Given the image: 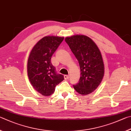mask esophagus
<instances>
[{"instance_id": "esophagus-1", "label": "esophagus", "mask_w": 131, "mask_h": 131, "mask_svg": "<svg viewBox=\"0 0 131 131\" xmlns=\"http://www.w3.org/2000/svg\"><path fill=\"white\" fill-rule=\"evenodd\" d=\"M64 79H68L70 78V75H64Z\"/></svg>"}]
</instances>
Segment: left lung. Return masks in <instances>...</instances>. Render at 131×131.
Listing matches in <instances>:
<instances>
[{"instance_id":"left-lung-1","label":"left lung","mask_w":131,"mask_h":131,"mask_svg":"<svg viewBox=\"0 0 131 131\" xmlns=\"http://www.w3.org/2000/svg\"><path fill=\"white\" fill-rule=\"evenodd\" d=\"M66 42L79 62L81 77L73 85L81 95L91 93L98 88L104 75V64L99 49L95 42L84 35L66 37Z\"/></svg>"}]
</instances>
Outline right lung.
<instances>
[{"instance_id":"1","label":"right lung","mask_w":131,"mask_h":131,"mask_svg":"<svg viewBox=\"0 0 131 131\" xmlns=\"http://www.w3.org/2000/svg\"><path fill=\"white\" fill-rule=\"evenodd\" d=\"M64 37L46 36L36 43L27 61V74L34 89L43 96L52 94L56 86L64 80V76L56 72L51 57Z\"/></svg>"}]
</instances>
